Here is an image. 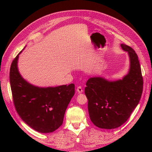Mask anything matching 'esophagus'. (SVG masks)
I'll return each mask as SVG.
<instances>
[{"instance_id": "obj_1", "label": "esophagus", "mask_w": 152, "mask_h": 152, "mask_svg": "<svg viewBox=\"0 0 152 152\" xmlns=\"http://www.w3.org/2000/svg\"><path fill=\"white\" fill-rule=\"evenodd\" d=\"M76 91H77V92H78V93H83V89H82V88L81 86H78V88H77V89H76Z\"/></svg>"}]
</instances>
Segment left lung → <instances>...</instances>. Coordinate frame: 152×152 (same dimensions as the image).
<instances>
[{"label": "left lung", "mask_w": 152, "mask_h": 152, "mask_svg": "<svg viewBox=\"0 0 152 152\" xmlns=\"http://www.w3.org/2000/svg\"><path fill=\"white\" fill-rule=\"evenodd\" d=\"M121 47L129 57L127 75L115 81L93 77L86 82L85 94L88 99L89 117L93 124L101 129H115L127 121L142 93L143 78L137 54L124 44Z\"/></svg>", "instance_id": "8db88e82"}]
</instances>
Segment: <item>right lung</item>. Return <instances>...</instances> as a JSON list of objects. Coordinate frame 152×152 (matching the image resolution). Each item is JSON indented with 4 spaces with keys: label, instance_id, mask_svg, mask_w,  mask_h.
I'll return each instance as SVG.
<instances>
[{
    "label": "right lung",
    "instance_id": "1",
    "mask_svg": "<svg viewBox=\"0 0 152 152\" xmlns=\"http://www.w3.org/2000/svg\"><path fill=\"white\" fill-rule=\"evenodd\" d=\"M21 51L12 61L10 70L15 110L22 120L34 130L52 133L63 124L64 113L75 93L74 84L48 88L31 84L18 70V61Z\"/></svg>",
    "mask_w": 152,
    "mask_h": 152
}]
</instances>
